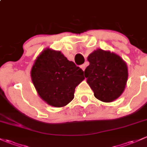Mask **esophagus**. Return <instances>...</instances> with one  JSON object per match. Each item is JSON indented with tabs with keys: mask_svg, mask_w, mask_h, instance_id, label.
Here are the masks:
<instances>
[{
	"mask_svg": "<svg viewBox=\"0 0 147 147\" xmlns=\"http://www.w3.org/2000/svg\"><path fill=\"white\" fill-rule=\"evenodd\" d=\"M86 67H87L86 64H82V65L80 66V68H81V69H82V70L85 71V69H86Z\"/></svg>",
	"mask_w": 147,
	"mask_h": 147,
	"instance_id": "obj_1",
	"label": "esophagus"
}]
</instances>
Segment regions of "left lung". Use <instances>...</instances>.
Here are the masks:
<instances>
[{
	"mask_svg": "<svg viewBox=\"0 0 147 147\" xmlns=\"http://www.w3.org/2000/svg\"><path fill=\"white\" fill-rule=\"evenodd\" d=\"M88 60L90 65L85 70V76L94 97L104 102L117 99L128 78L125 61L116 53L99 48L88 55Z\"/></svg>",
	"mask_w": 147,
	"mask_h": 147,
	"instance_id": "8db88e82",
	"label": "left lung"
}]
</instances>
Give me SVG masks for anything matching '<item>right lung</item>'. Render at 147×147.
Masks as SVG:
<instances>
[{
    "instance_id": "right-lung-1",
    "label": "right lung",
    "mask_w": 147,
    "mask_h": 147,
    "mask_svg": "<svg viewBox=\"0 0 147 147\" xmlns=\"http://www.w3.org/2000/svg\"><path fill=\"white\" fill-rule=\"evenodd\" d=\"M84 72L58 50H42L31 71L38 94L47 104L63 107L74 98L76 87L85 79Z\"/></svg>"
}]
</instances>
